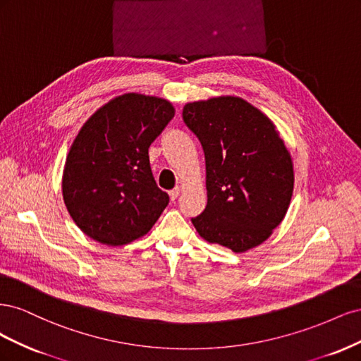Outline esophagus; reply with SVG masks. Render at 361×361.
<instances>
[{
    "label": "esophagus",
    "mask_w": 361,
    "mask_h": 361,
    "mask_svg": "<svg viewBox=\"0 0 361 361\" xmlns=\"http://www.w3.org/2000/svg\"><path fill=\"white\" fill-rule=\"evenodd\" d=\"M170 199L174 202V200H178V197L180 195V188H174V190H171L170 192Z\"/></svg>",
    "instance_id": "34e87169"
}]
</instances>
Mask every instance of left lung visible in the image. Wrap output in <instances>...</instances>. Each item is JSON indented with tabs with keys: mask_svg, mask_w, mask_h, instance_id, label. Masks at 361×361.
Segmentation results:
<instances>
[{
	"mask_svg": "<svg viewBox=\"0 0 361 361\" xmlns=\"http://www.w3.org/2000/svg\"><path fill=\"white\" fill-rule=\"evenodd\" d=\"M182 117L206 161L207 204L191 220L195 231L235 253L260 245L283 221L293 191V162L276 125L238 96L188 102Z\"/></svg>",
	"mask_w": 361,
	"mask_h": 361,
	"instance_id": "left-lung-1",
	"label": "left lung"
}]
</instances>
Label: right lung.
Listing matches in <instances>:
<instances>
[{
  "mask_svg": "<svg viewBox=\"0 0 361 361\" xmlns=\"http://www.w3.org/2000/svg\"><path fill=\"white\" fill-rule=\"evenodd\" d=\"M174 117L170 101L125 93L96 110L75 137L63 170V200L94 241L145 236L169 204L150 170L149 146Z\"/></svg>",
  "mask_w": 361,
  "mask_h": 361,
  "instance_id": "add662e5",
  "label": "right lung"
}]
</instances>
